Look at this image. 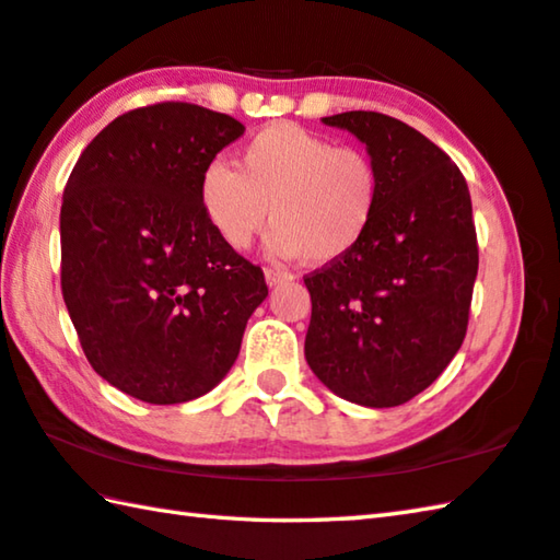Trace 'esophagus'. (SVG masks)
<instances>
[{
	"mask_svg": "<svg viewBox=\"0 0 560 560\" xmlns=\"http://www.w3.org/2000/svg\"><path fill=\"white\" fill-rule=\"evenodd\" d=\"M265 279H267V287H281V283H287L291 277L287 271H279V269H267L265 271Z\"/></svg>",
	"mask_w": 560,
	"mask_h": 560,
	"instance_id": "esophagus-1",
	"label": "esophagus"
}]
</instances>
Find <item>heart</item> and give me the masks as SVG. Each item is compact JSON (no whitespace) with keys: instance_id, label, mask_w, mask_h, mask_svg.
Masks as SVG:
<instances>
[{"instance_id":"1","label":"heart","mask_w":560,"mask_h":560,"mask_svg":"<svg viewBox=\"0 0 560 560\" xmlns=\"http://www.w3.org/2000/svg\"><path fill=\"white\" fill-rule=\"evenodd\" d=\"M206 221L228 247L247 249L267 228L273 257L335 265L364 243L381 206V172L364 150L295 124H271L237 152V170L206 164Z\"/></svg>"}]
</instances>
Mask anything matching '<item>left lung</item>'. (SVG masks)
Here are the masks:
<instances>
[{
  "mask_svg": "<svg viewBox=\"0 0 560 560\" xmlns=\"http://www.w3.org/2000/svg\"><path fill=\"white\" fill-rule=\"evenodd\" d=\"M366 145L381 172L376 221L352 255L305 277V359L335 396L396 408L462 349L478 273L462 170L420 130L376 112L323 118Z\"/></svg>",
  "mask_w": 560,
  "mask_h": 560,
  "instance_id": "1",
  "label": "left lung"
}]
</instances>
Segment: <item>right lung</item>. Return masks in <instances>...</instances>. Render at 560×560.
<instances>
[{"mask_svg": "<svg viewBox=\"0 0 560 560\" xmlns=\"http://www.w3.org/2000/svg\"><path fill=\"white\" fill-rule=\"evenodd\" d=\"M243 133L196 104L133 108L84 148L65 186V305L92 369L142 402L215 388L269 293L199 203L206 164Z\"/></svg>", "mask_w": 560, "mask_h": 560, "instance_id": "obj_1", "label": "right lung"}]
</instances>
